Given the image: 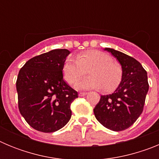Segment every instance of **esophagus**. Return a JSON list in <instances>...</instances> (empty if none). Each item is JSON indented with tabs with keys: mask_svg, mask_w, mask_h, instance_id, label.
I'll return each mask as SVG.
<instances>
[{
	"mask_svg": "<svg viewBox=\"0 0 159 159\" xmlns=\"http://www.w3.org/2000/svg\"><path fill=\"white\" fill-rule=\"evenodd\" d=\"M87 94H88V92H80V93H79V95H80V96H84V95H86Z\"/></svg>",
	"mask_w": 159,
	"mask_h": 159,
	"instance_id": "34e87169",
	"label": "esophagus"
}]
</instances>
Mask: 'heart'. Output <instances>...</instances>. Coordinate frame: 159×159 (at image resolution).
Returning a JSON list of instances; mask_svg holds the SVG:
<instances>
[{"label":"heart","mask_w":159,"mask_h":159,"mask_svg":"<svg viewBox=\"0 0 159 159\" xmlns=\"http://www.w3.org/2000/svg\"><path fill=\"white\" fill-rule=\"evenodd\" d=\"M88 70L90 76L76 83L79 90L99 89L109 92L116 89L123 78V67L112 60L110 55L98 50H88L66 60L63 72L64 79L70 84H75Z\"/></svg>","instance_id":"heart-1"}]
</instances>
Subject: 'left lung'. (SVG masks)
Here are the masks:
<instances>
[{
  "mask_svg": "<svg viewBox=\"0 0 159 159\" xmlns=\"http://www.w3.org/2000/svg\"><path fill=\"white\" fill-rule=\"evenodd\" d=\"M123 67L122 80L112 94L101 95L94 108L96 119L114 131L130 127L143 111L149 90L147 73L138 60L121 52L106 48Z\"/></svg>",
  "mask_w": 159,
  "mask_h": 159,
  "instance_id": "1",
  "label": "left lung"
}]
</instances>
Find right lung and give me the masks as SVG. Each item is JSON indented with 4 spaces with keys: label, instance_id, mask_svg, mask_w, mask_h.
Returning a JSON list of instances; mask_svg holds the SVG:
<instances>
[{
    "label": "right lung",
    "instance_id": "obj_1",
    "mask_svg": "<svg viewBox=\"0 0 159 159\" xmlns=\"http://www.w3.org/2000/svg\"><path fill=\"white\" fill-rule=\"evenodd\" d=\"M69 54L67 49H54L30 59L20 70L16 80L18 108L35 130L57 131L71 119V103L78 93L63 79Z\"/></svg>",
    "mask_w": 159,
    "mask_h": 159
}]
</instances>
